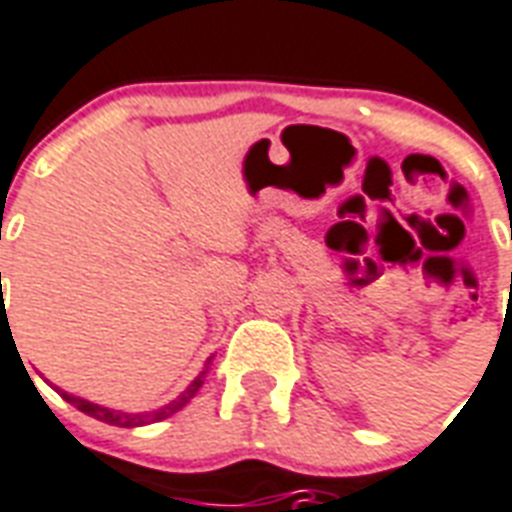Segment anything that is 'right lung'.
Segmentation results:
<instances>
[{
	"label": "right lung",
	"mask_w": 512,
	"mask_h": 512,
	"mask_svg": "<svg viewBox=\"0 0 512 512\" xmlns=\"http://www.w3.org/2000/svg\"><path fill=\"white\" fill-rule=\"evenodd\" d=\"M2 276V273H0ZM209 365H212V357H209V362L204 365V370L195 376V381L190 386H187L185 392L177 397V400H171L169 405H163V408H158V411H144V413H126V411H112V408H104V405H96L91 403V400H83V397H74L69 395V392H64V389H58L61 392V397H64L66 403H72L77 411L88 413V416H93V419L104 421V424H112V427H144V424H155V421H163L169 419L171 413L182 411L190 400L195 397V392L204 386V378L206 373H209Z\"/></svg>",
	"instance_id": "obj_1"
}]
</instances>
